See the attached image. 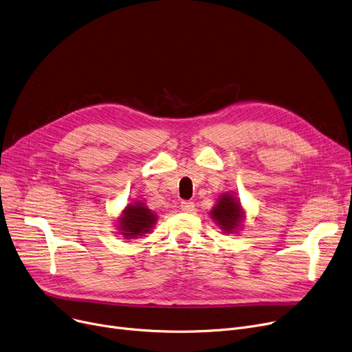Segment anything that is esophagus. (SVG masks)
Returning a JSON list of instances; mask_svg holds the SVG:
<instances>
[{
  "instance_id": "esophagus-1",
  "label": "esophagus",
  "mask_w": 352,
  "mask_h": 352,
  "mask_svg": "<svg viewBox=\"0 0 352 352\" xmlns=\"http://www.w3.org/2000/svg\"><path fill=\"white\" fill-rule=\"evenodd\" d=\"M181 210L184 212H191L194 210V202L190 199H184L181 201Z\"/></svg>"
}]
</instances>
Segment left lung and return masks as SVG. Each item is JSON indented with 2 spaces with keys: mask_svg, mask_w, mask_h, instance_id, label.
<instances>
[{
  "mask_svg": "<svg viewBox=\"0 0 352 352\" xmlns=\"http://www.w3.org/2000/svg\"><path fill=\"white\" fill-rule=\"evenodd\" d=\"M211 215L221 228L227 232H231L234 228L238 227L239 221H241V207H239L238 202L230 194H227L219 198Z\"/></svg>",
  "mask_w": 352,
  "mask_h": 352,
  "instance_id": "1",
  "label": "left lung"
}]
</instances>
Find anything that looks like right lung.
Here are the masks:
<instances>
[{
  "mask_svg": "<svg viewBox=\"0 0 352 352\" xmlns=\"http://www.w3.org/2000/svg\"><path fill=\"white\" fill-rule=\"evenodd\" d=\"M155 215L144 204L128 206L121 218V230L126 238H137L146 234L155 223Z\"/></svg>",
  "mask_w": 352,
  "mask_h": 352,
  "instance_id": "1",
  "label": "right lung"
}]
</instances>
